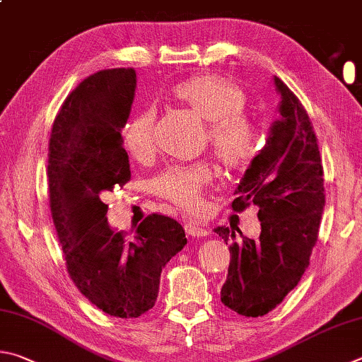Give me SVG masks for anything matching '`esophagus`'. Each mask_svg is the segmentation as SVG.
Returning a JSON list of instances; mask_svg holds the SVG:
<instances>
[{
    "label": "esophagus",
    "instance_id": "obj_1",
    "mask_svg": "<svg viewBox=\"0 0 362 362\" xmlns=\"http://www.w3.org/2000/svg\"><path fill=\"white\" fill-rule=\"evenodd\" d=\"M185 233L188 235H192V238H202V235H207V229L189 221V223H185Z\"/></svg>",
    "mask_w": 362,
    "mask_h": 362
}]
</instances>
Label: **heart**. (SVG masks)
<instances>
[{"label":"heart","mask_w":362,"mask_h":362,"mask_svg":"<svg viewBox=\"0 0 362 362\" xmlns=\"http://www.w3.org/2000/svg\"><path fill=\"white\" fill-rule=\"evenodd\" d=\"M170 95L206 122V142L223 168L240 170L255 160L259 152L261 133L253 118L244 112L247 95L238 83L220 74H198L177 83ZM153 129L152 110L129 118L122 128V146L129 158L137 163L153 158ZM214 177V169L207 161L170 166L155 177L150 188L158 198L185 212H196Z\"/></svg>","instance_id":"1"}]
</instances>
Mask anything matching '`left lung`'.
I'll return each mask as SVG.
<instances>
[{"mask_svg": "<svg viewBox=\"0 0 362 362\" xmlns=\"http://www.w3.org/2000/svg\"><path fill=\"white\" fill-rule=\"evenodd\" d=\"M274 82L281 95V118L272 124L266 147L250 164L231 202L234 212L258 206L261 234L258 240L233 242L221 286L223 304L248 318L274 310L299 284L325 207L323 164L310 117L279 77ZM215 233L226 245L235 239L225 226Z\"/></svg>", "mask_w": 362, "mask_h": 362, "instance_id": "8db88e82", "label": "left lung"}]
</instances>
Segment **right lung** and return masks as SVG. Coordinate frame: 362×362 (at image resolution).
Returning a JSON list of instances; mask_svg holds the SVG:
<instances>
[{
  "label": "right lung",
  "mask_w": 362,
  "mask_h": 362,
  "mask_svg": "<svg viewBox=\"0 0 362 362\" xmlns=\"http://www.w3.org/2000/svg\"><path fill=\"white\" fill-rule=\"evenodd\" d=\"M134 88L133 68L83 78L49 139V202L68 274L91 304L117 318H137L155 305L163 267L187 244L180 223L166 215L146 216L133 239L107 223L101 198L131 179L120 131Z\"/></svg>",
  "instance_id": "obj_1"
}]
</instances>
